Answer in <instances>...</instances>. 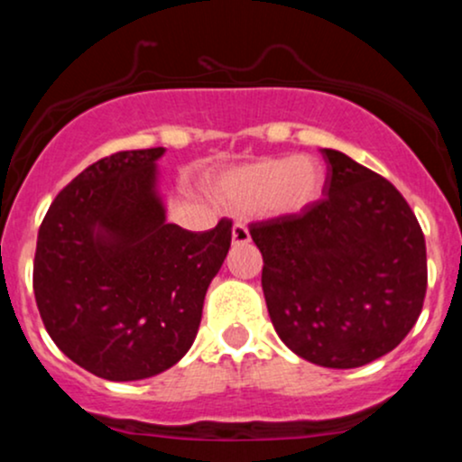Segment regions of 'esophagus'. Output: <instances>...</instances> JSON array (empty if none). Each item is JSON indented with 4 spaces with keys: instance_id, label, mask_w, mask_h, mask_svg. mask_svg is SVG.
I'll list each match as a JSON object with an SVG mask.
<instances>
[{
    "instance_id": "1",
    "label": "esophagus",
    "mask_w": 462,
    "mask_h": 462,
    "mask_svg": "<svg viewBox=\"0 0 462 462\" xmlns=\"http://www.w3.org/2000/svg\"><path fill=\"white\" fill-rule=\"evenodd\" d=\"M232 243H249V230L245 224H235L232 226Z\"/></svg>"
}]
</instances>
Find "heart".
Instances as JSON below:
<instances>
[{
  "label": "heart",
  "instance_id": "1",
  "mask_svg": "<svg viewBox=\"0 0 462 462\" xmlns=\"http://www.w3.org/2000/svg\"><path fill=\"white\" fill-rule=\"evenodd\" d=\"M326 171L310 156L264 158L232 167L210 180V193L224 208L269 217L304 213L321 198Z\"/></svg>",
  "mask_w": 462,
  "mask_h": 462
}]
</instances>
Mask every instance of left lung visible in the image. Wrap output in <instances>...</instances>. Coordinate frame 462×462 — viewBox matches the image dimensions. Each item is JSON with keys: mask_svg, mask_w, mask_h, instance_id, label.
Listing matches in <instances>:
<instances>
[{"mask_svg": "<svg viewBox=\"0 0 462 462\" xmlns=\"http://www.w3.org/2000/svg\"><path fill=\"white\" fill-rule=\"evenodd\" d=\"M326 198L304 213L256 221L263 293L284 346L330 369L363 367L404 341L428 286L426 241L389 180L337 150Z\"/></svg>", "mask_w": 462, "mask_h": 462, "instance_id": "left-lung-1", "label": "left lung"}]
</instances>
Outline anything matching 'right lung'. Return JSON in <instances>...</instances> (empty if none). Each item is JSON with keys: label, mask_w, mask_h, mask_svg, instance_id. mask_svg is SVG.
Wrapping results in <instances>:
<instances>
[{"label": "right lung", "mask_w": 462, "mask_h": 462, "mask_svg": "<svg viewBox=\"0 0 462 462\" xmlns=\"http://www.w3.org/2000/svg\"><path fill=\"white\" fill-rule=\"evenodd\" d=\"M164 147L116 152L84 169L39 227L34 298L60 352L104 380L173 367L193 346L232 221L167 224L156 190Z\"/></svg>", "instance_id": "right-lung-1"}]
</instances>
